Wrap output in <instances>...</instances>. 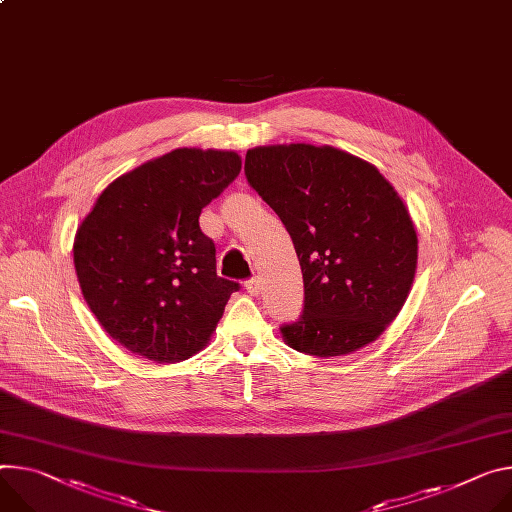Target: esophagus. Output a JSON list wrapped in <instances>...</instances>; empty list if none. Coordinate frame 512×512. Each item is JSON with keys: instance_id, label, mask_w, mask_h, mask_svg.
<instances>
[{"instance_id": "34e87169", "label": "esophagus", "mask_w": 512, "mask_h": 512, "mask_svg": "<svg viewBox=\"0 0 512 512\" xmlns=\"http://www.w3.org/2000/svg\"><path fill=\"white\" fill-rule=\"evenodd\" d=\"M245 290H247L251 296H257V294H259V290H261V284H259L257 277H253V280L245 282Z\"/></svg>"}]
</instances>
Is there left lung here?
I'll return each instance as SVG.
<instances>
[{
    "instance_id": "1",
    "label": "left lung",
    "mask_w": 512,
    "mask_h": 512,
    "mask_svg": "<svg viewBox=\"0 0 512 512\" xmlns=\"http://www.w3.org/2000/svg\"><path fill=\"white\" fill-rule=\"evenodd\" d=\"M251 188L290 232L304 277V312L284 343L316 357L376 341L414 282L418 239L398 192L371 163L306 143L247 151Z\"/></svg>"
}]
</instances>
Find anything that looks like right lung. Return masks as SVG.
Segmentation results:
<instances>
[{"label": "right lung", "mask_w": 512, "mask_h": 512, "mask_svg": "<svg viewBox=\"0 0 512 512\" xmlns=\"http://www.w3.org/2000/svg\"><path fill=\"white\" fill-rule=\"evenodd\" d=\"M241 165L235 151L175 149L116 177L79 224V288L130 353L175 363L208 345L239 284L216 275L198 218Z\"/></svg>", "instance_id": "add662e5"}]
</instances>
